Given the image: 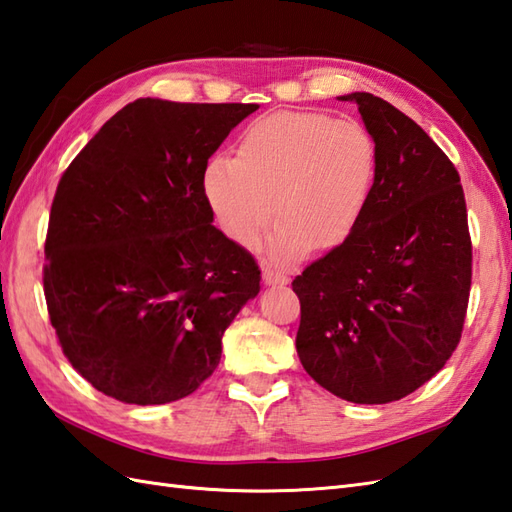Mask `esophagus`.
I'll return each instance as SVG.
<instances>
[{"label": "esophagus", "mask_w": 512, "mask_h": 512, "mask_svg": "<svg viewBox=\"0 0 512 512\" xmlns=\"http://www.w3.org/2000/svg\"><path fill=\"white\" fill-rule=\"evenodd\" d=\"M264 281L268 285H281V283H288V275H283V272L277 270V268H266L264 270Z\"/></svg>", "instance_id": "1"}]
</instances>
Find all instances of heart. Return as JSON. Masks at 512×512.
<instances>
[{
	"label": "heart",
	"instance_id": "heart-1",
	"mask_svg": "<svg viewBox=\"0 0 512 512\" xmlns=\"http://www.w3.org/2000/svg\"><path fill=\"white\" fill-rule=\"evenodd\" d=\"M377 144L351 120L320 111H279L248 124L235 159L213 157L202 194L222 231L246 248L268 240L277 259L323 253L358 229L377 178Z\"/></svg>",
	"mask_w": 512,
	"mask_h": 512
}]
</instances>
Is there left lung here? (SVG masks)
Segmentation results:
<instances>
[{"label":"left lung","instance_id":"1","mask_svg":"<svg viewBox=\"0 0 512 512\" xmlns=\"http://www.w3.org/2000/svg\"><path fill=\"white\" fill-rule=\"evenodd\" d=\"M377 144V178L347 242L292 281L296 351L316 382L353 403L423 386L456 351L471 290L460 174L425 130L373 93H349Z\"/></svg>","mask_w":512,"mask_h":512}]
</instances>
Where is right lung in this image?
<instances>
[{"label":"right lung","instance_id":"1","mask_svg":"<svg viewBox=\"0 0 512 512\" xmlns=\"http://www.w3.org/2000/svg\"><path fill=\"white\" fill-rule=\"evenodd\" d=\"M257 104L139 98L58 181L43 292L71 366L124 403L183 399L216 371L257 296L255 257L213 227L202 172Z\"/></svg>","mask_w":512,"mask_h":512}]
</instances>
